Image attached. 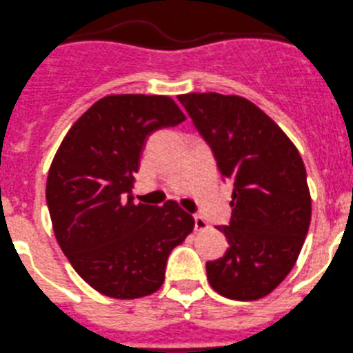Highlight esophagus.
<instances>
[{
    "label": "esophagus",
    "mask_w": 353,
    "mask_h": 353,
    "mask_svg": "<svg viewBox=\"0 0 353 353\" xmlns=\"http://www.w3.org/2000/svg\"><path fill=\"white\" fill-rule=\"evenodd\" d=\"M194 225H196V230H206L210 225H208V221L204 220L201 214H194Z\"/></svg>",
    "instance_id": "obj_1"
}]
</instances>
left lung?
I'll use <instances>...</instances> for the list:
<instances>
[{"label":"left lung","instance_id":"8db88e82","mask_svg":"<svg viewBox=\"0 0 353 353\" xmlns=\"http://www.w3.org/2000/svg\"><path fill=\"white\" fill-rule=\"evenodd\" d=\"M179 100L221 176L234 183L230 223L218 227L229 250L208 261V281L230 300H260L286 279L307 237L312 201L303 159L286 133L243 97L187 93Z\"/></svg>","mask_w":353,"mask_h":353}]
</instances>
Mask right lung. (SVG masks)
Listing matches in <instances>:
<instances>
[{"instance_id":"1","label":"right lung","mask_w":353,"mask_h":353,"mask_svg":"<svg viewBox=\"0 0 353 353\" xmlns=\"http://www.w3.org/2000/svg\"><path fill=\"white\" fill-rule=\"evenodd\" d=\"M185 116L164 95H109L70 126L46 180L57 243L93 290L117 300L163 286L171 250L194 218L174 201L135 204L133 180L147 139Z\"/></svg>"}]
</instances>
